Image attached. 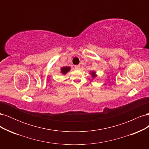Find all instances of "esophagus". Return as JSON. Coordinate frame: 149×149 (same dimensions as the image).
Masks as SVG:
<instances>
[{
  "instance_id": "34e87169",
  "label": "esophagus",
  "mask_w": 149,
  "mask_h": 149,
  "mask_svg": "<svg viewBox=\"0 0 149 149\" xmlns=\"http://www.w3.org/2000/svg\"><path fill=\"white\" fill-rule=\"evenodd\" d=\"M75 69L76 70H80V66L79 65H77V66H75Z\"/></svg>"
}]
</instances>
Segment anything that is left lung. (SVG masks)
Instances as JSON below:
<instances>
[{
	"label": "left lung",
	"instance_id": "8db88e82",
	"mask_svg": "<svg viewBox=\"0 0 149 149\" xmlns=\"http://www.w3.org/2000/svg\"><path fill=\"white\" fill-rule=\"evenodd\" d=\"M90 74H91V76H92L93 79L95 78L96 76H97L96 71H90Z\"/></svg>",
	"mask_w": 149,
	"mask_h": 149
}]
</instances>
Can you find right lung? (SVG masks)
Segmentation results:
<instances>
[{"instance_id":"1","label":"right lung","mask_w":149,"mask_h":149,"mask_svg":"<svg viewBox=\"0 0 149 149\" xmlns=\"http://www.w3.org/2000/svg\"><path fill=\"white\" fill-rule=\"evenodd\" d=\"M71 70V67L70 66H64V67H61V69H60V73L62 74H66L67 73H68V72L70 71Z\"/></svg>"}]
</instances>
